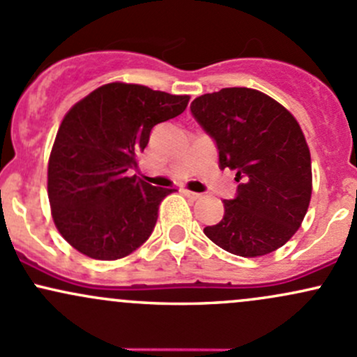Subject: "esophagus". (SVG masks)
Here are the masks:
<instances>
[{"instance_id": "esophagus-1", "label": "esophagus", "mask_w": 357, "mask_h": 357, "mask_svg": "<svg viewBox=\"0 0 357 357\" xmlns=\"http://www.w3.org/2000/svg\"><path fill=\"white\" fill-rule=\"evenodd\" d=\"M183 195H185L187 199H190V201H197V199H201V197H202V194L190 192V190H183Z\"/></svg>"}]
</instances>
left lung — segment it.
I'll list each match as a JSON object with an SVG mask.
<instances>
[{
	"mask_svg": "<svg viewBox=\"0 0 357 357\" xmlns=\"http://www.w3.org/2000/svg\"><path fill=\"white\" fill-rule=\"evenodd\" d=\"M190 112L216 143L221 170H235L240 182L206 236L240 257L278 250L298 231L312 199V158L298 121L252 88L201 95Z\"/></svg>",
	"mask_w": 357,
	"mask_h": 357,
	"instance_id": "8db88e82",
	"label": "left lung"
}]
</instances>
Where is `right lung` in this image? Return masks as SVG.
I'll return each mask as SVG.
<instances>
[{
	"label": "right lung",
	"mask_w": 357,
	"mask_h": 357,
	"mask_svg": "<svg viewBox=\"0 0 357 357\" xmlns=\"http://www.w3.org/2000/svg\"><path fill=\"white\" fill-rule=\"evenodd\" d=\"M189 95L107 83L71 107L49 156L47 194L63 238L97 260L132 254L151 235L175 189L129 177L151 129L180 116Z\"/></svg>",
	"instance_id": "add662e5"
}]
</instances>
